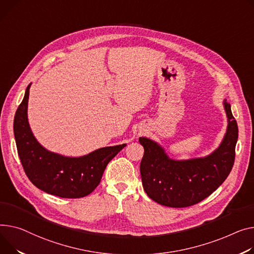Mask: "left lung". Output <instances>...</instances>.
I'll return each instance as SVG.
<instances>
[{
    "label": "left lung",
    "instance_id": "1",
    "mask_svg": "<svg viewBox=\"0 0 254 254\" xmlns=\"http://www.w3.org/2000/svg\"><path fill=\"white\" fill-rule=\"evenodd\" d=\"M223 104L227 130L221 144L206 156L177 160L168 156L157 142L139 138L144 147L140 173L149 198L168 207H187L208 197L225 182L235 160L238 126L231 105L226 100Z\"/></svg>",
    "mask_w": 254,
    "mask_h": 254
}]
</instances>
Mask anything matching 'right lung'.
<instances>
[{
	"instance_id": "right-lung-1",
	"label": "right lung",
	"mask_w": 254,
	"mask_h": 254,
	"mask_svg": "<svg viewBox=\"0 0 254 254\" xmlns=\"http://www.w3.org/2000/svg\"><path fill=\"white\" fill-rule=\"evenodd\" d=\"M29 83L14 117L17 151L29 181L40 190L62 198H80L99 185L108 162L127 144L99 148L91 153L70 157L47 150L33 136L27 117Z\"/></svg>"
}]
</instances>
